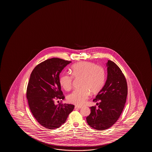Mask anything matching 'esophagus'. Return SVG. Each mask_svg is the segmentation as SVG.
Masks as SVG:
<instances>
[{"label":"esophagus","mask_w":152,"mask_h":152,"mask_svg":"<svg viewBox=\"0 0 152 152\" xmlns=\"http://www.w3.org/2000/svg\"><path fill=\"white\" fill-rule=\"evenodd\" d=\"M75 108H81V106H78V105H76L75 106Z\"/></svg>","instance_id":"34e87169"}]
</instances>
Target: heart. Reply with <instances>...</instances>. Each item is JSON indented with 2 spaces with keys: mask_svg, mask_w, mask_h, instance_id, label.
Returning a JSON list of instances; mask_svg holds the SVG:
<instances>
[{
  "mask_svg": "<svg viewBox=\"0 0 152 152\" xmlns=\"http://www.w3.org/2000/svg\"><path fill=\"white\" fill-rule=\"evenodd\" d=\"M72 75L62 73L59 77V83L66 91L73 87L74 78H81V88L75 90L67 96V100L72 104L81 105L85 103L89 96L98 94L102 89L105 81L106 74L104 68L93 62L81 61L71 67Z\"/></svg>",
  "mask_w": 152,
  "mask_h": 152,
  "instance_id": "obj_1",
  "label": "heart"
}]
</instances>
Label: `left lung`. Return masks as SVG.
Here are the masks:
<instances>
[{"mask_svg":"<svg viewBox=\"0 0 152 152\" xmlns=\"http://www.w3.org/2000/svg\"><path fill=\"white\" fill-rule=\"evenodd\" d=\"M107 78L105 85L93 100L96 106H91L87 117L88 124L98 130L108 129L118 119L126 102L128 87L126 79L117 65L112 61L107 63Z\"/></svg>","mask_w":152,"mask_h":152,"instance_id":"8db88e82","label":"left lung"}]
</instances>
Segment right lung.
I'll return each mask as SVG.
<instances>
[{"label":"right lung","mask_w":152,"mask_h":152,"mask_svg":"<svg viewBox=\"0 0 152 152\" xmlns=\"http://www.w3.org/2000/svg\"><path fill=\"white\" fill-rule=\"evenodd\" d=\"M71 61L61 58L46 60L32 71L26 90V98L34 118L43 127L55 129L65 122L74 108L72 104H54L63 100L59 83V75Z\"/></svg>","instance_id":"obj_1"}]
</instances>
